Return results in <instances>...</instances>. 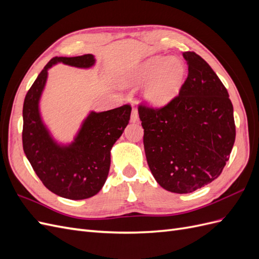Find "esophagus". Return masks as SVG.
<instances>
[{
  "mask_svg": "<svg viewBox=\"0 0 259 259\" xmlns=\"http://www.w3.org/2000/svg\"><path fill=\"white\" fill-rule=\"evenodd\" d=\"M137 121H138V112H137L136 109H133L132 114H131V122L135 123Z\"/></svg>",
  "mask_w": 259,
  "mask_h": 259,
  "instance_id": "1",
  "label": "esophagus"
}]
</instances>
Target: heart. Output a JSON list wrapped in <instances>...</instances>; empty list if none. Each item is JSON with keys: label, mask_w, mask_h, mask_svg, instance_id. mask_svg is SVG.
Instances as JSON below:
<instances>
[{"label": "heart", "mask_w": 259, "mask_h": 259, "mask_svg": "<svg viewBox=\"0 0 259 259\" xmlns=\"http://www.w3.org/2000/svg\"><path fill=\"white\" fill-rule=\"evenodd\" d=\"M186 67L178 58L155 56L146 60L134 71L124 76L125 86L146 84L143 98L149 106L159 108L173 100L182 89Z\"/></svg>", "instance_id": "b5f03b06"}]
</instances>
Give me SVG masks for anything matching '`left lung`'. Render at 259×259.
I'll list each match as a JSON object with an SVG mask.
<instances>
[{"label":"left lung","instance_id":"obj_1","mask_svg":"<svg viewBox=\"0 0 259 259\" xmlns=\"http://www.w3.org/2000/svg\"><path fill=\"white\" fill-rule=\"evenodd\" d=\"M183 56L188 76L178 96L162 108L138 106L149 168L175 193L193 192L221 175L236 139L227 89L198 54Z\"/></svg>","mask_w":259,"mask_h":259}]
</instances>
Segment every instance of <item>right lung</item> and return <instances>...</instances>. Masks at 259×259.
<instances>
[{
  "label": "right lung",
  "mask_w": 259,
  "mask_h": 259,
  "mask_svg": "<svg viewBox=\"0 0 259 259\" xmlns=\"http://www.w3.org/2000/svg\"><path fill=\"white\" fill-rule=\"evenodd\" d=\"M58 62L76 68L95 65L92 54L76 57H54L28 91L23 101L22 146L31 166L53 193L70 200L97 194L110 169V151L127 126L132 107L124 105L104 112L92 111L70 145L55 142L42 121L38 103L49 69Z\"/></svg>",
  "instance_id": "add662e5"
}]
</instances>
